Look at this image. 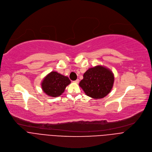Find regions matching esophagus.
Listing matches in <instances>:
<instances>
[{
	"label": "esophagus",
	"instance_id": "1",
	"mask_svg": "<svg viewBox=\"0 0 152 152\" xmlns=\"http://www.w3.org/2000/svg\"><path fill=\"white\" fill-rule=\"evenodd\" d=\"M79 79H76V80H75V81H73V82H74V83H77H77H79Z\"/></svg>",
	"mask_w": 152,
	"mask_h": 152
}]
</instances>
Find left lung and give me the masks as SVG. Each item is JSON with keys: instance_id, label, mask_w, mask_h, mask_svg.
Wrapping results in <instances>:
<instances>
[{"instance_id": "8db88e82", "label": "left lung", "mask_w": 152, "mask_h": 152, "mask_svg": "<svg viewBox=\"0 0 152 152\" xmlns=\"http://www.w3.org/2000/svg\"><path fill=\"white\" fill-rule=\"evenodd\" d=\"M114 83V75L110 69L98 65L87 69L79 85L85 94L95 99L104 98L110 92Z\"/></svg>"}]
</instances>
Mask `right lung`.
I'll list each match as a JSON object with an SVG mask.
<instances>
[{
	"label": "right lung",
	"instance_id": "add662e5",
	"mask_svg": "<svg viewBox=\"0 0 152 152\" xmlns=\"http://www.w3.org/2000/svg\"><path fill=\"white\" fill-rule=\"evenodd\" d=\"M70 83L71 81L67 76L52 71L44 78L41 86L42 91L47 95L56 97L61 95Z\"/></svg>",
	"mask_w": 152,
	"mask_h": 152
}]
</instances>
